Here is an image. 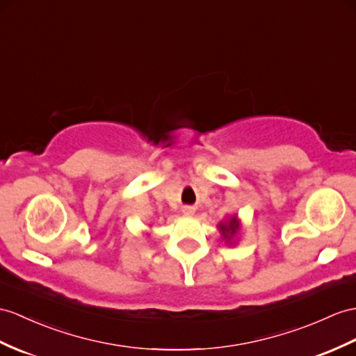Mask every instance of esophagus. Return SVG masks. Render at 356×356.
<instances>
[{
	"label": "esophagus",
	"mask_w": 356,
	"mask_h": 356,
	"mask_svg": "<svg viewBox=\"0 0 356 356\" xmlns=\"http://www.w3.org/2000/svg\"><path fill=\"white\" fill-rule=\"evenodd\" d=\"M183 213H184L186 216H192V214L195 213V208H193V207H188V205H187V207H184V208H183Z\"/></svg>",
	"instance_id": "34e87169"
}]
</instances>
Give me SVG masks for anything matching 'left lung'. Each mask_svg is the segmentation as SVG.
Masks as SVG:
<instances>
[{
    "mask_svg": "<svg viewBox=\"0 0 356 356\" xmlns=\"http://www.w3.org/2000/svg\"><path fill=\"white\" fill-rule=\"evenodd\" d=\"M218 228L222 236V240H225V243L236 245V236L241 228V223L236 214L231 216V218H228L227 220H222L218 225Z\"/></svg>",
    "mask_w": 356,
    "mask_h": 356,
    "instance_id": "8db88e82",
    "label": "left lung"
}]
</instances>
